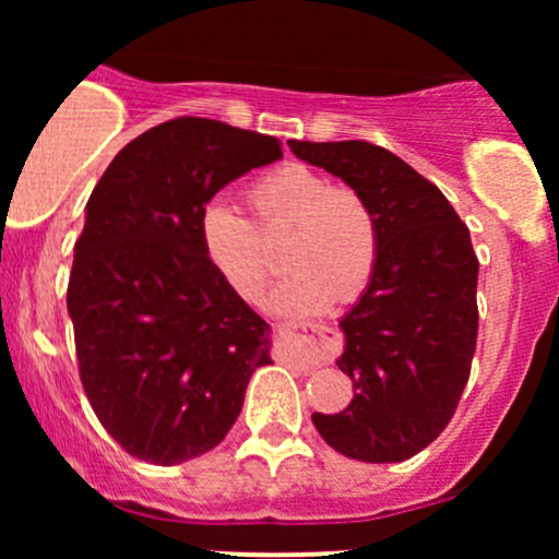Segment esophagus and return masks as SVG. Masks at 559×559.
I'll list each match as a JSON object with an SVG mask.
<instances>
[{
    "mask_svg": "<svg viewBox=\"0 0 559 559\" xmlns=\"http://www.w3.org/2000/svg\"><path fill=\"white\" fill-rule=\"evenodd\" d=\"M281 333V357L288 362H297L299 368H316L329 360L338 349V333L325 325L312 323H284Z\"/></svg>",
    "mask_w": 559,
    "mask_h": 559,
    "instance_id": "34e87169",
    "label": "esophagus"
}]
</instances>
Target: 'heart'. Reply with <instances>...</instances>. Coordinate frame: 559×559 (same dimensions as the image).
I'll return each instance as SVG.
<instances>
[{
	"mask_svg": "<svg viewBox=\"0 0 559 559\" xmlns=\"http://www.w3.org/2000/svg\"><path fill=\"white\" fill-rule=\"evenodd\" d=\"M258 227L292 226L284 260L292 273L273 288L267 307L278 316H320L336 301H352L368 286L378 258V223L362 194L333 186L307 165H284L249 191ZM204 260L236 297L260 301L271 278V260L260 231L226 199H213L197 221Z\"/></svg>",
	"mask_w": 559,
	"mask_h": 559,
	"instance_id": "1",
	"label": "heart"
}]
</instances>
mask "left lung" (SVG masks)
<instances>
[{"label": "left lung", "mask_w": 559, "mask_h": 559, "mask_svg": "<svg viewBox=\"0 0 559 559\" xmlns=\"http://www.w3.org/2000/svg\"><path fill=\"white\" fill-rule=\"evenodd\" d=\"M292 152L365 197L378 223L368 286L338 320L336 365L355 400L312 415L325 444L360 463H402L447 428L478 336L471 230L436 186L368 141H288Z\"/></svg>", "instance_id": "8db88e82"}]
</instances>
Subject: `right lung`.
Listing matches in <instances>:
<instances>
[{
  "mask_svg": "<svg viewBox=\"0 0 559 559\" xmlns=\"http://www.w3.org/2000/svg\"><path fill=\"white\" fill-rule=\"evenodd\" d=\"M281 157L273 136L178 118L126 144L88 197L68 312L83 391L133 457L181 465L215 449L271 362V325L204 260L197 221Z\"/></svg>",
  "mask_w": 559,
  "mask_h": 559,
  "instance_id": "1",
  "label": "right lung"
}]
</instances>
